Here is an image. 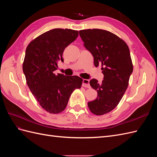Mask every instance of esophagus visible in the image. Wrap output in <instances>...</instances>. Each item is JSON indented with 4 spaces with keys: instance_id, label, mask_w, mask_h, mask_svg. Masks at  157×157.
<instances>
[{
    "instance_id": "1",
    "label": "esophagus",
    "mask_w": 157,
    "mask_h": 157,
    "mask_svg": "<svg viewBox=\"0 0 157 157\" xmlns=\"http://www.w3.org/2000/svg\"><path fill=\"white\" fill-rule=\"evenodd\" d=\"M82 86L84 87L90 88V80L88 79H83L82 80Z\"/></svg>"
}]
</instances>
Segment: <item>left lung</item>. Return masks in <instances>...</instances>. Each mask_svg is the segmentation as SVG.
Segmentation results:
<instances>
[{
  "label": "left lung",
  "instance_id": "left-lung-1",
  "mask_svg": "<svg viewBox=\"0 0 157 157\" xmlns=\"http://www.w3.org/2000/svg\"><path fill=\"white\" fill-rule=\"evenodd\" d=\"M84 46L92 54L96 67L101 64V83L92 78L90 84L98 97L89 101L90 111L102 115L115 109L124 96L133 71L130 50L126 42L113 33L103 29L81 30Z\"/></svg>",
  "mask_w": 157,
  "mask_h": 157
}]
</instances>
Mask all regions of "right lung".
I'll return each mask as SVG.
<instances>
[{"mask_svg":"<svg viewBox=\"0 0 157 157\" xmlns=\"http://www.w3.org/2000/svg\"><path fill=\"white\" fill-rule=\"evenodd\" d=\"M78 32L54 29L40 35L27 46L23 71L27 84L40 106L50 113L63 111L71 94L81 87L78 76L56 75L59 61L63 62L64 50L76 40Z\"/></svg>","mask_w":157,"mask_h":157,"instance_id":"add662e5","label":"right lung"}]
</instances>
